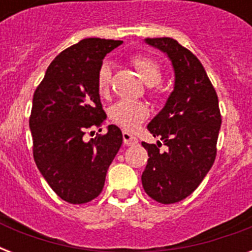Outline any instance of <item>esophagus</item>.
<instances>
[{"mask_svg": "<svg viewBox=\"0 0 252 252\" xmlns=\"http://www.w3.org/2000/svg\"><path fill=\"white\" fill-rule=\"evenodd\" d=\"M123 140H124V144H126V146L136 145L138 142L137 137H134L133 134H130L129 132H123Z\"/></svg>", "mask_w": 252, "mask_h": 252, "instance_id": "1", "label": "esophagus"}]
</instances>
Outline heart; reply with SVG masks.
Listing matches in <instances>:
<instances>
[{
  "label": "heart",
  "mask_w": 252,
  "mask_h": 252,
  "mask_svg": "<svg viewBox=\"0 0 252 252\" xmlns=\"http://www.w3.org/2000/svg\"><path fill=\"white\" fill-rule=\"evenodd\" d=\"M130 64L137 69L142 80L148 85H157L162 78V68L157 60L148 55H133L129 59ZM111 85V65L104 61L96 73V87L100 95H107ZM154 87V86H153ZM156 91V90H154ZM149 110L142 102L119 100L110 108V119L126 130L136 129L146 118Z\"/></svg>",
  "instance_id": "b5f03b06"
}]
</instances>
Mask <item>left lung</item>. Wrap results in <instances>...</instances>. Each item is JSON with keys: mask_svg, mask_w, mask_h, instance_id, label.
<instances>
[{"mask_svg": "<svg viewBox=\"0 0 252 252\" xmlns=\"http://www.w3.org/2000/svg\"><path fill=\"white\" fill-rule=\"evenodd\" d=\"M171 60L175 86L148 129L161 142L146 144L148 165L142 187L153 200L174 204L189 196L211 170L217 154L221 126L219 98L199 59L171 37H148Z\"/></svg>", "mask_w": 252, "mask_h": 252, "instance_id": "left-lung-1", "label": "left lung"}]
</instances>
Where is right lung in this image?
Instances as JSON below:
<instances>
[{
  "label": "right lung",
  "mask_w": 252,
  "mask_h": 252,
  "mask_svg": "<svg viewBox=\"0 0 252 252\" xmlns=\"http://www.w3.org/2000/svg\"><path fill=\"white\" fill-rule=\"evenodd\" d=\"M122 43L99 37L78 41L55 57L33 93V159L49 187L70 204L89 203L102 192L107 170L123 144L116 126L85 140L86 130L102 126L107 118L96 73L107 53Z\"/></svg>",
  "instance_id": "obj_1"
}]
</instances>
